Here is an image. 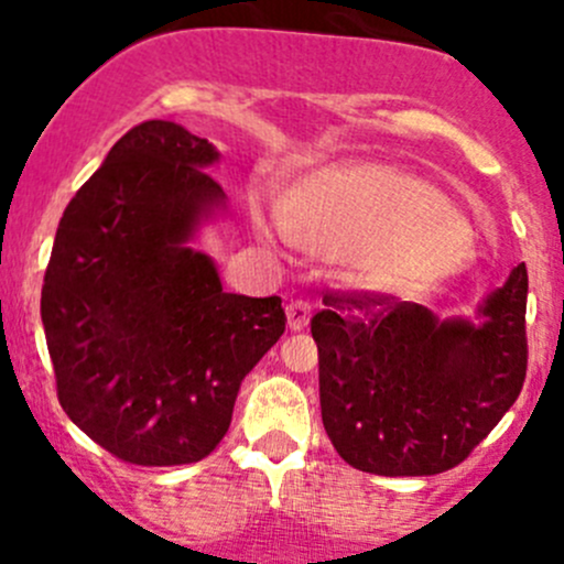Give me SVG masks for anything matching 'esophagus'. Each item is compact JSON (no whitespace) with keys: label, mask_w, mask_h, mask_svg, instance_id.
<instances>
[{"label":"esophagus","mask_w":564,"mask_h":564,"mask_svg":"<svg viewBox=\"0 0 564 564\" xmlns=\"http://www.w3.org/2000/svg\"><path fill=\"white\" fill-rule=\"evenodd\" d=\"M311 313H313V307H311V302H307V300H292V302H289V305H286L289 329H294V332L305 329L307 322H311Z\"/></svg>","instance_id":"34e87169"}]
</instances>
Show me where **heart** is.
Instances as JSON below:
<instances>
[{"mask_svg":"<svg viewBox=\"0 0 564 564\" xmlns=\"http://www.w3.org/2000/svg\"><path fill=\"white\" fill-rule=\"evenodd\" d=\"M283 232L324 259L351 262L400 297L443 292L467 267L470 229L426 183L381 164H340L305 177L281 199Z\"/></svg>","mask_w":564,"mask_h":564,"instance_id":"1","label":"heart"}]
</instances>
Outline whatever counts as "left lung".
<instances>
[{"label":"left lung","instance_id":"8db88e82","mask_svg":"<svg viewBox=\"0 0 564 564\" xmlns=\"http://www.w3.org/2000/svg\"><path fill=\"white\" fill-rule=\"evenodd\" d=\"M311 318L322 422L372 476H435L465 462L517 402L527 376V267L478 305L437 318L381 292H327Z\"/></svg>","mask_w":564,"mask_h":564}]
</instances>
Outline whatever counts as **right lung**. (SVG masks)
<instances>
[{"label": "right lung", "mask_w": 564, "mask_h": 564, "mask_svg": "<svg viewBox=\"0 0 564 564\" xmlns=\"http://www.w3.org/2000/svg\"><path fill=\"white\" fill-rule=\"evenodd\" d=\"M213 142L129 129L58 221L43 327L64 413L116 459L173 467L227 435L242 378L286 329L281 297L224 292L194 232L227 207Z\"/></svg>", "instance_id": "add662e5"}]
</instances>
